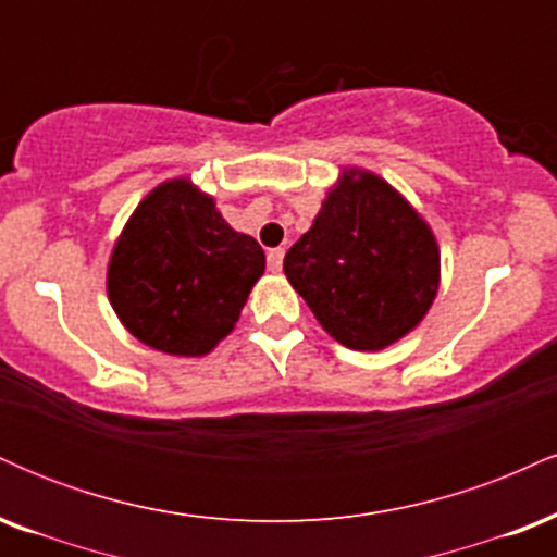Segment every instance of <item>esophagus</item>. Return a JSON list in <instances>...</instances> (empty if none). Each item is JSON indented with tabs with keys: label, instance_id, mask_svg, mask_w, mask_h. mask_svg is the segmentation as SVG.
I'll return each mask as SVG.
<instances>
[{
	"label": "esophagus",
	"instance_id": "1",
	"mask_svg": "<svg viewBox=\"0 0 557 557\" xmlns=\"http://www.w3.org/2000/svg\"><path fill=\"white\" fill-rule=\"evenodd\" d=\"M283 259H285V248H272V251L267 253V267H270V272L283 270Z\"/></svg>",
	"mask_w": 557,
	"mask_h": 557
}]
</instances>
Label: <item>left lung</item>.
Masks as SVG:
<instances>
[{
  "instance_id": "left-lung-1",
  "label": "left lung",
  "mask_w": 557,
  "mask_h": 557,
  "mask_svg": "<svg viewBox=\"0 0 557 557\" xmlns=\"http://www.w3.org/2000/svg\"><path fill=\"white\" fill-rule=\"evenodd\" d=\"M283 270L337 343L382 350L430 311L440 248L430 225L393 185L348 170L309 233L285 253Z\"/></svg>"
}]
</instances>
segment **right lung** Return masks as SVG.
I'll return each mask as SVG.
<instances>
[{
    "label": "right lung",
    "instance_id": "obj_1",
    "mask_svg": "<svg viewBox=\"0 0 557 557\" xmlns=\"http://www.w3.org/2000/svg\"><path fill=\"white\" fill-rule=\"evenodd\" d=\"M261 274L259 243L235 233L212 196L168 181L138 203L114 243L107 293L140 343L203 356L235 327Z\"/></svg>",
    "mask_w": 557,
    "mask_h": 557
}]
</instances>
